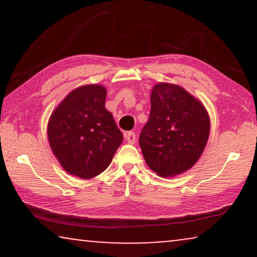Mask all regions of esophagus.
Masks as SVG:
<instances>
[{"label": "esophagus", "mask_w": 257, "mask_h": 257, "mask_svg": "<svg viewBox=\"0 0 257 257\" xmlns=\"http://www.w3.org/2000/svg\"><path fill=\"white\" fill-rule=\"evenodd\" d=\"M124 137H125L126 142H127L128 144H135L136 143L137 137H136V133L135 132H126L125 135H124Z\"/></svg>", "instance_id": "esophagus-1"}]
</instances>
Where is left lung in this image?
Listing matches in <instances>:
<instances>
[{
	"instance_id": "obj_1",
	"label": "left lung",
	"mask_w": 257,
	"mask_h": 257,
	"mask_svg": "<svg viewBox=\"0 0 257 257\" xmlns=\"http://www.w3.org/2000/svg\"><path fill=\"white\" fill-rule=\"evenodd\" d=\"M210 131L209 115L199 99L184 87L158 83L151 92V113L139 137L147 166L163 178L194 166Z\"/></svg>"
}]
</instances>
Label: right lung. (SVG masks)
Returning <instances> with one entry per match:
<instances>
[{
    "mask_svg": "<svg viewBox=\"0 0 257 257\" xmlns=\"http://www.w3.org/2000/svg\"><path fill=\"white\" fill-rule=\"evenodd\" d=\"M105 86L89 84L72 90L52 111L48 140L69 174L80 179L99 175L122 142V133L105 107Z\"/></svg>",
    "mask_w": 257,
    "mask_h": 257,
    "instance_id": "obj_1",
    "label": "right lung"
}]
</instances>
